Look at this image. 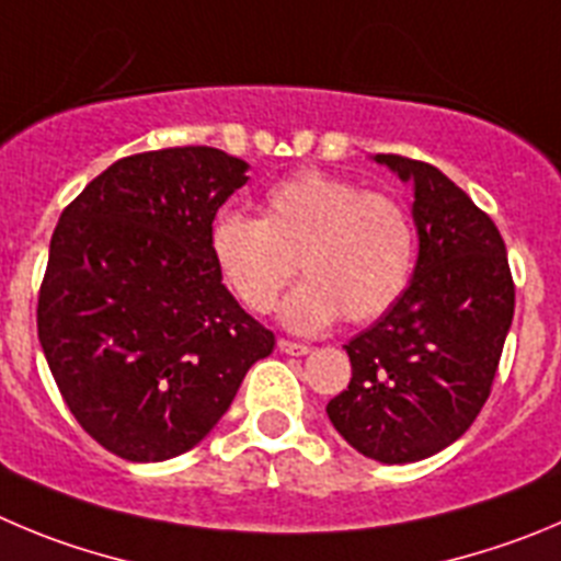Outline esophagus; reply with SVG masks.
<instances>
[{
  "mask_svg": "<svg viewBox=\"0 0 561 561\" xmlns=\"http://www.w3.org/2000/svg\"><path fill=\"white\" fill-rule=\"evenodd\" d=\"M279 352H285V354H293V357H305V354H310V345H305V343H293V340H285L282 337L279 343Z\"/></svg>",
  "mask_w": 561,
  "mask_h": 561,
  "instance_id": "34e87169",
  "label": "esophagus"
}]
</instances>
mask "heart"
I'll return each instance as SVG.
<instances>
[{"label": "heart", "mask_w": 561, "mask_h": 561, "mask_svg": "<svg viewBox=\"0 0 561 561\" xmlns=\"http://www.w3.org/2000/svg\"><path fill=\"white\" fill-rule=\"evenodd\" d=\"M263 218L221 213L209 227V254L224 285L251 312L274 310L298 271L282 318L298 332L385 316L410 287L417 263L412 213L363 182L301 171L265 191Z\"/></svg>", "instance_id": "obj_1"}]
</instances>
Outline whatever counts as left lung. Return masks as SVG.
<instances>
[{
	"mask_svg": "<svg viewBox=\"0 0 561 561\" xmlns=\"http://www.w3.org/2000/svg\"><path fill=\"white\" fill-rule=\"evenodd\" d=\"M412 182L417 263L404 296L343 345L348 390L327 404L363 457L407 465L462 437L484 407L515 316L506 245L493 218L428 162L376 154Z\"/></svg>",
	"mask_w": 561,
	"mask_h": 561,
	"instance_id": "left-lung-1",
	"label": "left lung"
}]
</instances>
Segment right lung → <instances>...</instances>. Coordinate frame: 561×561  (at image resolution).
<instances>
[{
	"label": "right lung",
	"instance_id": "obj_1",
	"mask_svg": "<svg viewBox=\"0 0 561 561\" xmlns=\"http://www.w3.org/2000/svg\"><path fill=\"white\" fill-rule=\"evenodd\" d=\"M245 171L213 146L144 151L62 209L38 340L71 415L115 457L191 451L274 352V332L234 301L209 254V227Z\"/></svg>",
	"mask_w": 561,
	"mask_h": 561
}]
</instances>
